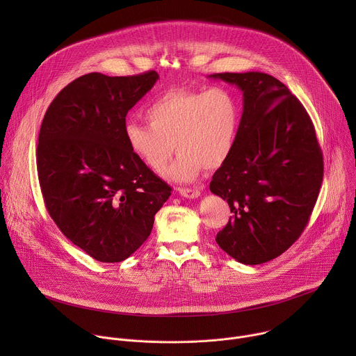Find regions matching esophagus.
<instances>
[{
	"mask_svg": "<svg viewBox=\"0 0 356 356\" xmlns=\"http://www.w3.org/2000/svg\"><path fill=\"white\" fill-rule=\"evenodd\" d=\"M179 193L186 198H198L201 194L198 188H179Z\"/></svg>",
	"mask_w": 356,
	"mask_h": 356,
	"instance_id": "1",
	"label": "esophagus"
}]
</instances>
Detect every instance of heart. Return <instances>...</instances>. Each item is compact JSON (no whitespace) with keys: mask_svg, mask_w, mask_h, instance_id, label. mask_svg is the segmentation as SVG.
<instances>
[{"mask_svg":"<svg viewBox=\"0 0 356 356\" xmlns=\"http://www.w3.org/2000/svg\"><path fill=\"white\" fill-rule=\"evenodd\" d=\"M147 124L128 122L124 134L132 155L150 172L161 173L180 154L166 176L191 181L229 158L239 124L238 99L228 88H170L146 111Z\"/></svg>","mask_w":356,"mask_h":356,"instance_id":"obj_1","label":"heart"}]
</instances>
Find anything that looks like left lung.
Returning a JSON list of instances; mask_svg holds the SVG:
<instances>
[{"label":"left lung","instance_id":"obj_1","mask_svg":"<svg viewBox=\"0 0 356 356\" xmlns=\"http://www.w3.org/2000/svg\"><path fill=\"white\" fill-rule=\"evenodd\" d=\"M209 77L243 95L234 149L210 183L234 214L216 241L235 261L261 265L282 255L306 228L323 183V152L306 108L273 76Z\"/></svg>","mask_w":356,"mask_h":356}]
</instances>
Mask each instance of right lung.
<instances>
[{
	"instance_id": "obj_1",
	"label": "right lung",
	"mask_w": 356,
	"mask_h": 356,
	"mask_svg": "<svg viewBox=\"0 0 356 356\" xmlns=\"http://www.w3.org/2000/svg\"><path fill=\"white\" fill-rule=\"evenodd\" d=\"M159 74H84L50 103L36 165L44 206L76 246L98 262L129 258L147 239L170 186L125 140V117Z\"/></svg>"
}]
</instances>
